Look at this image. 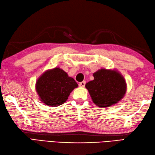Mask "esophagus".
<instances>
[{
  "mask_svg": "<svg viewBox=\"0 0 155 155\" xmlns=\"http://www.w3.org/2000/svg\"><path fill=\"white\" fill-rule=\"evenodd\" d=\"M85 84H86V82H85V81H83V82H81V83H79V86H80L81 87H84Z\"/></svg>",
  "mask_w": 155,
  "mask_h": 155,
  "instance_id": "esophagus-1",
  "label": "esophagus"
}]
</instances>
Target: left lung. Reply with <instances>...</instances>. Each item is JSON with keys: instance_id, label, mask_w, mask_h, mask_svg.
I'll return each instance as SVG.
<instances>
[{"instance_id": "obj_1", "label": "left lung", "mask_w": 155, "mask_h": 155, "mask_svg": "<svg viewBox=\"0 0 155 155\" xmlns=\"http://www.w3.org/2000/svg\"><path fill=\"white\" fill-rule=\"evenodd\" d=\"M94 80L85 84L94 104L100 108L116 105L127 92V83L117 69L102 68L93 73Z\"/></svg>"}]
</instances>
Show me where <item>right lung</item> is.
Here are the masks:
<instances>
[{
    "label": "right lung",
    "instance_id": "obj_1",
    "mask_svg": "<svg viewBox=\"0 0 155 155\" xmlns=\"http://www.w3.org/2000/svg\"><path fill=\"white\" fill-rule=\"evenodd\" d=\"M77 87L74 78L59 67L46 71L38 78L35 84L40 101L52 107L64 103L71 92Z\"/></svg>",
    "mask_w": 155,
    "mask_h": 155
}]
</instances>
